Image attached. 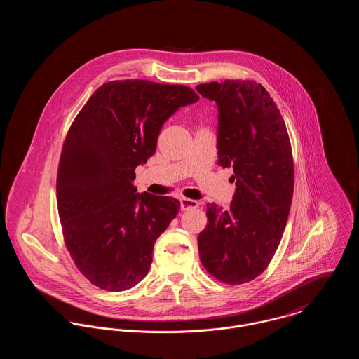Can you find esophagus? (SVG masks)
Returning a JSON list of instances; mask_svg holds the SVG:
<instances>
[{
  "label": "esophagus",
  "mask_w": 359,
  "mask_h": 359,
  "mask_svg": "<svg viewBox=\"0 0 359 359\" xmlns=\"http://www.w3.org/2000/svg\"><path fill=\"white\" fill-rule=\"evenodd\" d=\"M180 203H181V210L182 211H187V210H194V208H198L199 203L194 199H188V198H181L180 199Z\"/></svg>",
  "instance_id": "1"
}]
</instances>
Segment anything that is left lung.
I'll return each instance as SVG.
<instances>
[{
  "instance_id": "left-lung-1",
  "label": "left lung",
  "mask_w": 359,
  "mask_h": 359,
  "mask_svg": "<svg viewBox=\"0 0 359 359\" xmlns=\"http://www.w3.org/2000/svg\"><path fill=\"white\" fill-rule=\"evenodd\" d=\"M218 106V164L232 167L231 208L207 205L198 238L207 272L243 285L261 275L275 255L292 205L294 164L285 120L265 88L253 80L199 84Z\"/></svg>"
}]
</instances>
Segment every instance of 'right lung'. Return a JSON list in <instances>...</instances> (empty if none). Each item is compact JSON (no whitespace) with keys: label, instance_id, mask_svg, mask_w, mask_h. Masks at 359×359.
I'll return each instance as SVG.
<instances>
[{"label":"right lung","instance_id":"add662e5","mask_svg":"<svg viewBox=\"0 0 359 359\" xmlns=\"http://www.w3.org/2000/svg\"><path fill=\"white\" fill-rule=\"evenodd\" d=\"M198 101L187 86L114 80L72 123L57 167V212L66 249L94 286L121 292L147 276L180 202L137 194L135 168L154 156L164 121Z\"/></svg>","mask_w":359,"mask_h":359}]
</instances>
